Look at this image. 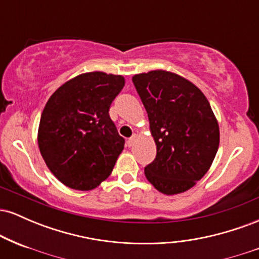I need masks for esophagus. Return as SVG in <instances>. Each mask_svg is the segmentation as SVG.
I'll list each match as a JSON object with an SVG mask.
<instances>
[{"instance_id":"1","label":"esophagus","mask_w":259,"mask_h":259,"mask_svg":"<svg viewBox=\"0 0 259 259\" xmlns=\"http://www.w3.org/2000/svg\"><path fill=\"white\" fill-rule=\"evenodd\" d=\"M135 138H136V136H135V135H133L132 138L127 139V141H126V145H127V146H129V147H132V146H133L134 142H135Z\"/></svg>"}]
</instances>
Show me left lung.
Here are the masks:
<instances>
[{
    "label": "left lung",
    "mask_w": 259,
    "mask_h": 259,
    "mask_svg": "<svg viewBox=\"0 0 259 259\" xmlns=\"http://www.w3.org/2000/svg\"><path fill=\"white\" fill-rule=\"evenodd\" d=\"M157 146L145 175L165 195L186 191L207 173L219 146V126L206 96L177 74L152 70L133 76Z\"/></svg>",
    "instance_id": "left-lung-1"
}]
</instances>
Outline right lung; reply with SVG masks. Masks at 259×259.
<instances>
[{"label": "right lung", "mask_w": 259, "mask_h": 259, "mask_svg": "<svg viewBox=\"0 0 259 259\" xmlns=\"http://www.w3.org/2000/svg\"><path fill=\"white\" fill-rule=\"evenodd\" d=\"M124 84L121 75L85 73L47 101L38 125V148L65 186L88 191L111 175L125 140L109 117V107Z\"/></svg>", "instance_id": "add662e5"}]
</instances>
